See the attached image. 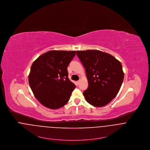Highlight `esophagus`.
<instances>
[{"instance_id": "1", "label": "esophagus", "mask_w": 150, "mask_h": 150, "mask_svg": "<svg viewBox=\"0 0 150 150\" xmlns=\"http://www.w3.org/2000/svg\"><path fill=\"white\" fill-rule=\"evenodd\" d=\"M76 82H77V85H79V83H80V80H79V81H77Z\"/></svg>"}]
</instances>
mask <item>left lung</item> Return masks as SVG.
Wrapping results in <instances>:
<instances>
[{
	"label": "left lung",
	"instance_id": "left-lung-1",
	"mask_svg": "<svg viewBox=\"0 0 150 150\" xmlns=\"http://www.w3.org/2000/svg\"><path fill=\"white\" fill-rule=\"evenodd\" d=\"M85 69L88 88L83 92L91 105L101 107L117 95L124 80L122 64L112 55L97 50L77 51Z\"/></svg>",
	"mask_w": 150,
	"mask_h": 150
}]
</instances>
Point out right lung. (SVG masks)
I'll use <instances>...</instances> for the list:
<instances>
[{
    "label": "right lung",
    "instance_id": "obj_1",
    "mask_svg": "<svg viewBox=\"0 0 150 150\" xmlns=\"http://www.w3.org/2000/svg\"><path fill=\"white\" fill-rule=\"evenodd\" d=\"M75 55L76 51L51 50L33 63L29 85L43 106L58 109L68 102L76 85L69 79L67 68Z\"/></svg>",
    "mask_w": 150,
    "mask_h": 150
}]
</instances>
